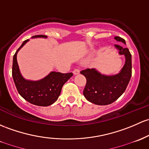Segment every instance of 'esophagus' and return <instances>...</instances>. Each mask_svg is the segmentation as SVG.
<instances>
[{
  "label": "esophagus",
  "instance_id": "34e87169",
  "mask_svg": "<svg viewBox=\"0 0 149 149\" xmlns=\"http://www.w3.org/2000/svg\"><path fill=\"white\" fill-rule=\"evenodd\" d=\"M73 73H74L75 75H77L80 73V70L79 69V68H75V69L73 70Z\"/></svg>",
  "mask_w": 149,
  "mask_h": 149
}]
</instances>
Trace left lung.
Wrapping results in <instances>:
<instances>
[{
  "label": "left lung",
  "instance_id": "1",
  "mask_svg": "<svg viewBox=\"0 0 149 149\" xmlns=\"http://www.w3.org/2000/svg\"><path fill=\"white\" fill-rule=\"evenodd\" d=\"M114 38L126 44L122 38L116 36ZM120 55H124L126 62L121 71L118 74L111 76L101 75L93 68H87L81 71L86 79V84L84 90V95L88 101L100 106L111 104L123 93L126 91L131 74L132 63L131 54L127 48H123L116 44Z\"/></svg>",
  "mask_w": 149,
  "mask_h": 149
}]
</instances>
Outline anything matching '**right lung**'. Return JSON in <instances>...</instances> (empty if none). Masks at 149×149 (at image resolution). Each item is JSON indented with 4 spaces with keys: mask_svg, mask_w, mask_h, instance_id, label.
I'll return each mask as SVG.
<instances>
[{
    "mask_svg": "<svg viewBox=\"0 0 149 149\" xmlns=\"http://www.w3.org/2000/svg\"><path fill=\"white\" fill-rule=\"evenodd\" d=\"M45 37L44 35H37L33 38ZM23 41L13 56L12 76L19 94L28 102L40 106H48L57 101L61 94L63 84L73 76V73H62L51 72L46 78L38 81H26L22 77L17 63V52L29 41Z\"/></svg>",
    "mask_w": 149,
    "mask_h": 149,
    "instance_id": "right-lung-1",
    "label": "right lung"
}]
</instances>
